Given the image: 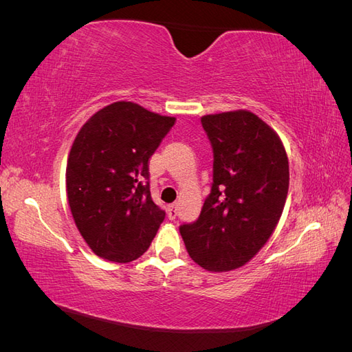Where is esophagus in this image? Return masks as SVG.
I'll use <instances>...</instances> for the list:
<instances>
[{
    "instance_id": "obj_1",
    "label": "esophagus",
    "mask_w": 352,
    "mask_h": 352,
    "mask_svg": "<svg viewBox=\"0 0 352 352\" xmlns=\"http://www.w3.org/2000/svg\"><path fill=\"white\" fill-rule=\"evenodd\" d=\"M167 216H168L170 220L176 219V216H177V207H176V204L168 206V208H167Z\"/></svg>"
}]
</instances>
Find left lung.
Instances as JSON below:
<instances>
[{
	"label": "left lung",
	"instance_id": "1",
	"mask_svg": "<svg viewBox=\"0 0 352 352\" xmlns=\"http://www.w3.org/2000/svg\"><path fill=\"white\" fill-rule=\"evenodd\" d=\"M212 155V185L201 214L179 228L189 257L208 272L242 267L278 226L289 188L285 146L247 110L201 117Z\"/></svg>",
	"mask_w": 352,
	"mask_h": 352
}]
</instances>
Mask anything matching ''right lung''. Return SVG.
<instances>
[{
	"mask_svg": "<svg viewBox=\"0 0 352 352\" xmlns=\"http://www.w3.org/2000/svg\"><path fill=\"white\" fill-rule=\"evenodd\" d=\"M175 122L117 101L79 131L67 160V199L80 235L98 257L131 263L150 248L166 212L151 198L148 160Z\"/></svg>",
	"mask_w": 352,
	"mask_h": 352,
	"instance_id": "1",
	"label": "right lung"
}]
</instances>
